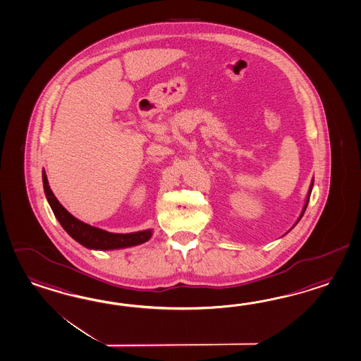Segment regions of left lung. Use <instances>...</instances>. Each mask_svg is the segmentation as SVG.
<instances>
[{
    "label": "left lung",
    "mask_w": 361,
    "mask_h": 361,
    "mask_svg": "<svg viewBox=\"0 0 361 361\" xmlns=\"http://www.w3.org/2000/svg\"><path fill=\"white\" fill-rule=\"evenodd\" d=\"M312 188H313V182H312V185H310V190H309V195H307V199H306L305 207H304V209H302V213H301V216H300V219L304 216V213L306 211V207H307V203H309V199H310V194H312ZM300 219H298V221H300Z\"/></svg>",
    "instance_id": "8db88e82"
}]
</instances>
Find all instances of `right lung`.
I'll return each instance as SVG.
<instances>
[{
    "label": "right lung",
    "instance_id": "right-lung-1",
    "mask_svg": "<svg viewBox=\"0 0 361 361\" xmlns=\"http://www.w3.org/2000/svg\"><path fill=\"white\" fill-rule=\"evenodd\" d=\"M43 185L47 200L55 213L56 219L61 224L65 231L85 247L95 250L121 249L144 243L152 237V231H137L130 234H115L80 221L59 203V200L49 188L46 173H43Z\"/></svg>",
    "mask_w": 361,
    "mask_h": 361
}]
</instances>
